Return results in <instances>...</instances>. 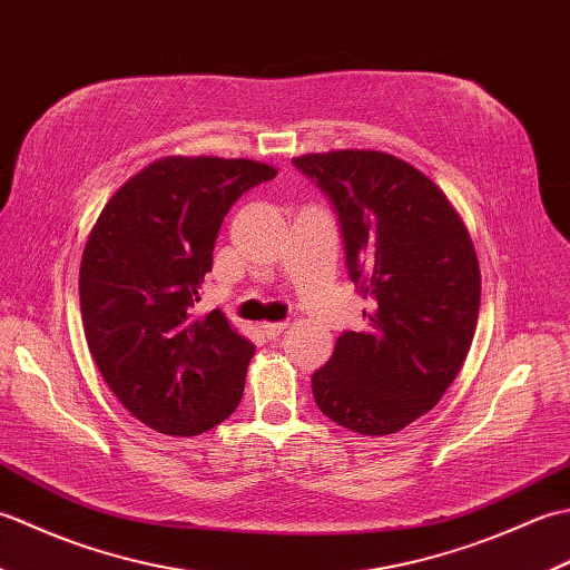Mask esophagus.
Instances as JSON below:
<instances>
[{
  "instance_id": "34e87169",
  "label": "esophagus",
  "mask_w": 570,
  "mask_h": 570,
  "mask_svg": "<svg viewBox=\"0 0 570 570\" xmlns=\"http://www.w3.org/2000/svg\"><path fill=\"white\" fill-rule=\"evenodd\" d=\"M284 328H286V323H264L262 325V333L274 341V337H278V335L284 333Z\"/></svg>"
}]
</instances>
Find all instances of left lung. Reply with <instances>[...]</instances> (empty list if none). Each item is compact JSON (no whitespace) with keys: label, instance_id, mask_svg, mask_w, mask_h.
<instances>
[{"label":"left lung","instance_id":"1","mask_svg":"<svg viewBox=\"0 0 570 570\" xmlns=\"http://www.w3.org/2000/svg\"><path fill=\"white\" fill-rule=\"evenodd\" d=\"M294 166L337 213L367 328L345 331L313 399L337 426L396 433L441 402L475 335L480 264L468 227L419 168L384 151L306 154Z\"/></svg>","mask_w":570,"mask_h":570}]
</instances>
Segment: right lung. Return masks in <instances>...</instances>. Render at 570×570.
<instances>
[{"label":"right lung","instance_id":"obj_1","mask_svg":"<svg viewBox=\"0 0 570 570\" xmlns=\"http://www.w3.org/2000/svg\"><path fill=\"white\" fill-rule=\"evenodd\" d=\"M274 166L166 156L105 205L80 262L85 341L107 386L149 429L198 435L237 409L254 345L220 308L196 316L223 217Z\"/></svg>","mask_w":570,"mask_h":570}]
</instances>
